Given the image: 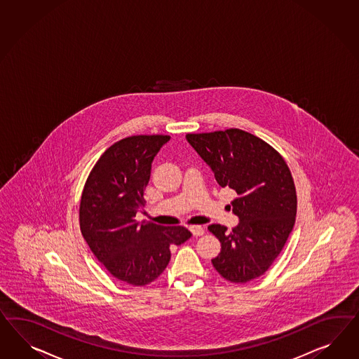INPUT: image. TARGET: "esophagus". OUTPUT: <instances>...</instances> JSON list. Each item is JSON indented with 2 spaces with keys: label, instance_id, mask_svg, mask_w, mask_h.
Wrapping results in <instances>:
<instances>
[{
  "label": "esophagus",
  "instance_id": "1",
  "mask_svg": "<svg viewBox=\"0 0 359 359\" xmlns=\"http://www.w3.org/2000/svg\"><path fill=\"white\" fill-rule=\"evenodd\" d=\"M190 231H191V233H193L195 237L202 236L205 233V229H203L201 226H190Z\"/></svg>",
  "mask_w": 359,
  "mask_h": 359
}]
</instances>
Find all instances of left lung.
<instances>
[{"label":"left lung","instance_id":"left-lung-1","mask_svg":"<svg viewBox=\"0 0 359 359\" xmlns=\"http://www.w3.org/2000/svg\"><path fill=\"white\" fill-rule=\"evenodd\" d=\"M186 140L216 182L237 194L229 205L237 226H208L222 244L212 265L229 282L256 279L276 261L295 224L297 193L288 166L273 147L243 130L189 133Z\"/></svg>","mask_w":359,"mask_h":359}]
</instances>
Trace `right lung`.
<instances>
[{
  "mask_svg": "<svg viewBox=\"0 0 359 359\" xmlns=\"http://www.w3.org/2000/svg\"><path fill=\"white\" fill-rule=\"evenodd\" d=\"M169 140L166 135H139L114 143L94 165L82 191V236L106 270L127 285L154 282L169 264L170 246L191 237L184 226L136 219L154 158Z\"/></svg>",
  "mask_w": 359,
  "mask_h": 359,
  "instance_id": "obj_1",
  "label": "right lung"
}]
</instances>
